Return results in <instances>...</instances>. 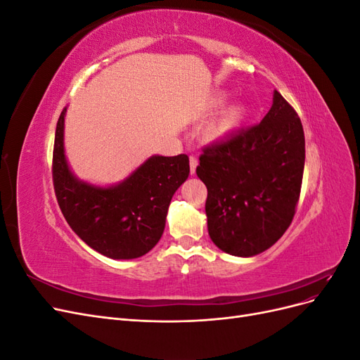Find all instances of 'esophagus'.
I'll return each mask as SVG.
<instances>
[{
	"label": "esophagus",
	"mask_w": 360,
	"mask_h": 360,
	"mask_svg": "<svg viewBox=\"0 0 360 360\" xmlns=\"http://www.w3.org/2000/svg\"><path fill=\"white\" fill-rule=\"evenodd\" d=\"M189 163H191V174H193L195 172V169H197V165H198V159H197V156H191L189 158Z\"/></svg>",
	"instance_id": "esophagus-1"
}]
</instances>
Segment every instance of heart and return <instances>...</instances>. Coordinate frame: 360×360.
Listing matches in <instances>:
<instances>
[{
  "label": "heart",
  "mask_w": 360,
  "mask_h": 360,
  "mask_svg": "<svg viewBox=\"0 0 360 360\" xmlns=\"http://www.w3.org/2000/svg\"><path fill=\"white\" fill-rule=\"evenodd\" d=\"M245 117V108L243 106H233L231 110H228L210 129V135L213 138H222L230 135L233 130H236L240 126L242 120Z\"/></svg>",
  "instance_id": "b5f03b06"
}]
</instances>
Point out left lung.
Masks as SVG:
<instances>
[{
    "mask_svg": "<svg viewBox=\"0 0 360 360\" xmlns=\"http://www.w3.org/2000/svg\"><path fill=\"white\" fill-rule=\"evenodd\" d=\"M303 167L302 122L275 91L259 123L202 148L197 176L207 186L213 243L236 257H252L275 245L296 213Z\"/></svg>",
    "mask_w": 360,
    "mask_h": 360,
    "instance_id": "left-lung-1",
    "label": "left lung"
}]
</instances>
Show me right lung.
<instances>
[{
	"label": "right lung",
	"instance_id": "add662e5",
	"mask_svg": "<svg viewBox=\"0 0 360 360\" xmlns=\"http://www.w3.org/2000/svg\"><path fill=\"white\" fill-rule=\"evenodd\" d=\"M63 110L52 155L53 191L72 230L112 259L143 257L162 237L174 192L189 176V158L151 156L132 176L111 188L79 181L64 156Z\"/></svg>",
	"mask_w": 360,
	"mask_h": 360
}]
</instances>
